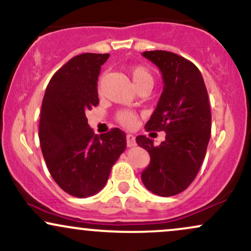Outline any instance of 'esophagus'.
Returning <instances> with one entry per match:
<instances>
[{
    "label": "esophagus",
    "instance_id": "34e87169",
    "mask_svg": "<svg viewBox=\"0 0 251 251\" xmlns=\"http://www.w3.org/2000/svg\"><path fill=\"white\" fill-rule=\"evenodd\" d=\"M126 142H127L128 148L135 146V137L133 134H127V135H126Z\"/></svg>",
    "mask_w": 251,
    "mask_h": 251
}]
</instances>
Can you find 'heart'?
<instances>
[{
	"label": "heart",
	"instance_id": "heart-1",
	"mask_svg": "<svg viewBox=\"0 0 251 251\" xmlns=\"http://www.w3.org/2000/svg\"><path fill=\"white\" fill-rule=\"evenodd\" d=\"M128 74L131 76L132 81L138 89L152 88L154 82V77L152 72L146 68L145 66H133L128 70ZM117 120L125 127H133L137 122V114L132 111H120L117 114Z\"/></svg>",
	"mask_w": 251,
	"mask_h": 251
}]
</instances>
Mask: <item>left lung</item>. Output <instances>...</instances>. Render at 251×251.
<instances>
[{
	"label": "left lung",
	"mask_w": 251,
	"mask_h": 251,
	"mask_svg": "<svg viewBox=\"0 0 251 251\" xmlns=\"http://www.w3.org/2000/svg\"><path fill=\"white\" fill-rule=\"evenodd\" d=\"M143 55L162 72L164 88L146 131L166 132L159 146L146 135L135 142L150 153L151 162L142 180L154 195L170 197L185 190L200 171L211 133L208 91L200 70L185 57L166 50Z\"/></svg>",
	"instance_id": "left-lung-1"
}]
</instances>
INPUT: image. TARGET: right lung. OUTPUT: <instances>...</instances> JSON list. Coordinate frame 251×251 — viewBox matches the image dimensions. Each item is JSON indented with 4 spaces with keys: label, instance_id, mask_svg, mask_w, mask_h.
<instances>
[{
    "label": "right lung",
    "instance_id": "right-lung-1",
    "mask_svg": "<svg viewBox=\"0 0 251 251\" xmlns=\"http://www.w3.org/2000/svg\"><path fill=\"white\" fill-rule=\"evenodd\" d=\"M109 54L76 55L51 76L42 100L39 138L43 158L57 185L71 196L89 197L108 179L126 149L119 128L97 135L86 113L99 103L98 76Z\"/></svg>",
    "mask_w": 251,
    "mask_h": 251
}]
</instances>
